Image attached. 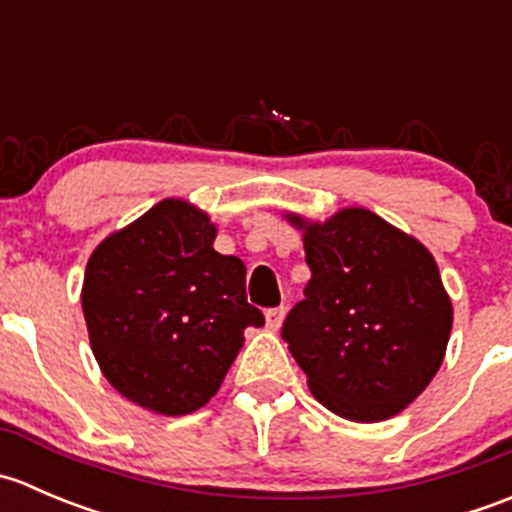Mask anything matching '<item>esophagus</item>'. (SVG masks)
<instances>
[{
	"label": "esophagus",
	"instance_id": "34e87169",
	"mask_svg": "<svg viewBox=\"0 0 512 512\" xmlns=\"http://www.w3.org/2000/svg\"><path fill=\"white\" fill-rule=\"evenodd\" d=\"M282 317H285V307H272V309H267V312H265L267 329H272V332H275V329H280Z\"/></svg>",
	"mask_w": 512,
	"mask_h": 512
}]
</instances>
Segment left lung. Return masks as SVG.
Returning <instances> with one entry per match:
<instances>
[{"mask_svg": "<svg viewBox=\"0 0 512 512\" xmlns=\"http://www.w3.org/2000/svg\"><path fill=\"white\" fill-rule=\"evenodd\" d=\"M304 252L312 280L282 339L309 389L349 421L399 414L436 376L451 334L431 252L364 208L309 225Z\"/></svg>", "mask_w": 512, "mask_h": 512, "instance_id": "8db88e82", "label": "left lung"}]
</instances>
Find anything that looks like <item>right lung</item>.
I'll list each match as a JSON object with an SVG mask.
<instances>
[{
	"instance_id": "add662e5",
	"label": "right lung",
	"mask_w": 512,
	"mask_h": 512,
	"mask_svg": "<svg viewBox=\"0 0 512 512\" xmlns=\"http://www.w3.org/2000/svg\"><path fill=\"white\" fill-rule=\"evenodd\" d=\"M208 215L163 200L103 240L86 265V327L103 376L133 404L165 416L200 409L223 384L247 327L245 265L213 250Z\"/></svg>"
}]
</instances>
